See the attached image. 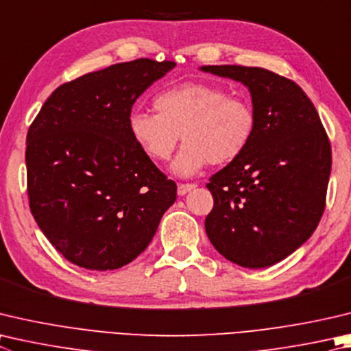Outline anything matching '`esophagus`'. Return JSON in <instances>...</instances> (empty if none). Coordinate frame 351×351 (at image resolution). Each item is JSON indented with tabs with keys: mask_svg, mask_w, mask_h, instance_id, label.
<instances>
[{
	"mask_svg": "<svg viewBox=\"0 0 351 351\" xmlns=\"http://www.w3.org/2000/svg\"><path fill=\"white\" fill-rule=\"evenodd\" d=\"M196 187V184H178V195L184 196L189 193L190 190H193Z\"/></svg>",
	"mask_w": 351,
	"mask_h": 351,
	"instance_id": "1",
	"label": "esophagus"
}]
</instances>
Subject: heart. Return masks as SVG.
Returning a JSON list of instances; mask_svg holds the SVG:
<instances>
[{
  "label": "heart",
  "instance_id": "heart-1",
  "mask_svg": "<svg viewBox=\"0 0 351 351\" xmlns=\"http://www.w3.org/2000/svg\"><path fill=\"white\" fill-rule=\"evenodd\" d=\"M155 113L132 112L127 129L139 150L152 161L164 162L180 141L171 170L178 176L196 175L208 162L227 164L250 144L256 117L248 101L230 97L207 82H182L154 98Z\"/></svg>",
  "mask_w": 351,
  "mask_h": 351
}]
</instances>
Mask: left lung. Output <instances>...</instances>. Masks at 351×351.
Segmentation results:
<instances>
[{
	"mask_svg": "<svg viewBox=\"0 0 351 351\" xmlns=\"http://www.w3.org/2000/svg\"><path fill=\"white\" fill-rule=\"evenodd\" d=\"M252 95L256 129L244 154L210 178L206 232L222 256L264 269L298 250L326 208L331 147L313 103L296 82L261 67L202 66Z\"/></svg>",
	"mask_w": 351,
	"mask_h": 351,
	"instance_id": "1",
	"label": "left lung"
}]
</instances>
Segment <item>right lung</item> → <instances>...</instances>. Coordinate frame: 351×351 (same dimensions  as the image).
Segmentation results:
<instances>
[{
  "instance_id": "obj_1",
  "label": "right lung",
  "mask_w": 351,
  "mask_h": 351,
  "mask_svg": "<svg viewBox=\"0 0 351 351\" xmlns=\"http://www.w3.org/2000/svg\"><path fill=\"white\" fill-rule=\"evenodd\" d=\"M176 66L149 58L82 75L50 95L27 132L29 206L70 263L114 270L141 254L176 199V184L130 138L145 88Z\"/></svg>"
}]
</instances>
